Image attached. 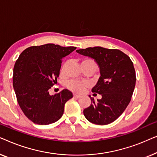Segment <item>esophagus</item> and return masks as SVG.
Returning a JSON list of instances; mask_svg holds the SVG:
<instances>
[{"label": "esophagus", "mask_w": 157, "mask_h": 157, "mask_svg": "<svg viewBox=\"0 0 157 157\" xmlns=\"http://www.w3.org/2000/svg\"><path fill=\"white\" fill-rule=\"evenodd\" d=\"M73 97H74L75 98H77V99H78V98H80V96L78 95V94H73Z\"/></svg>", "instance_id": "esophagus-1"}]
</instances>
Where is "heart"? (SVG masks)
Listing matches in <instances>:
<instances>
[{
    "mask_svg": "<svg viewBox=\"0 0 157 157\" xmlns=\"http://www.w3.org/2000/svg\"><path fill=\"white\" fill-rule=\"evenodd\" d=\"M91 63V64H94L96 65L95 63L92 59H85L82 62V63ZM62 74H64L65 72V67L62 68L61 70ZM68 89L72 90V92H77V93H81L84 91V90L85 89V87H87L89 86V83L86 82H82L79 81L78 79H71V80L68 81L67 84H66Z\"/></svg>",
    "mask_w": 157,
    "mask_h": 157,
    "instance_id": "obj_1",
    "label": "heart"
}]
</instances>
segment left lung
Segmentation results:
<instances>
[{"mask_svg":"<svg viewBox=\"0 0 157 157\" xmlns=\"http://www.w3.org/2000/svg\"><path fill=\"white\" fill-rule=\"evenodd\" d=\"M78 53L94 59L100 68V77L92 92L101 95L83 113L89 122L99 125L113 122L129 105L136 82V73L129 57L117 49L101 47L77 50Z\"/></svg>","mask_w":157,"mask_h":157,"instance_id":"obj_1","label":"left lung"}]
</instances>
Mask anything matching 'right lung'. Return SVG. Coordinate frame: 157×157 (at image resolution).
Returning a JSON list of instances; mask_svg holds the SVG:
<instances>
[{
  "label": "right lung",
  "mask_w": 157,
  "mask_h": 157,
  "mask_svg": "<svg viewBox=\"0 0 157 157\" xmlns=\"http://www.w3.org/2000/svg\"><path fill=\"white\" fill-rule=\"evenodd\" d=\"M75 49L50 43L32 46L23 50L15 62L13 88L20 107L33 123L50 124L63 116L65 104L72 93L65 89L50 95L49 90L57 82L61 59Z\"/></svg>",
  "instance_id": "right-lung-1"
}]
</instances>
